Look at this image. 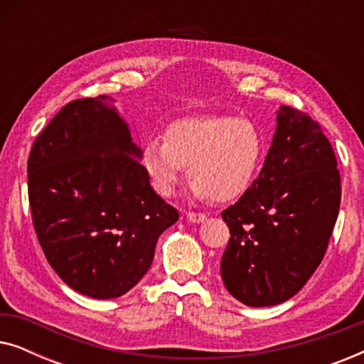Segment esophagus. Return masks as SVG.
I'll return each mask as SVG.
<instances>
[{"mask_svg": "<svg viewBox=\"0 0 364 364\" xmlns=\"http://www.w3.org/2000/svg\"><path fill=\"white\" fill-rule=\"evenodd\" d=\"M187 220H191L193 223H200L203 220H207V215L202 212H187Z\"/></svg>", "mask_w": 364, "mask_h": 364, "instance_id": "1", "label": "esophagus"}]
</instances>
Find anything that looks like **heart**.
Segmentation results:
<instances>
[{
    "instance_id": "heart-1",
    "label": "heart",
    "mask_w": 364,
    "mask_h": 364,
    "mask_svg": "<svg viewBox=\"0 0 364 364\" xmlns=\"http://www.w3.org/2000/svg\"><path fill=\"white\" fill-rule=\"evenodd\" d=\"M265 156L255 124L230 116L186 117L172 122L162 139L144 144L141 162L154 191L171 197L188 166L198 198L232 200L250 187Z\"/></svg>"
}]
</instances>
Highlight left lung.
Wrapping results in <instances>:
<instances>
[{
    "instance_id": "left-lung-1",
    "label": "left lung",
    "mask_w": 364,
    "mask_h": 364,
    "mask_svg": "<svg viewBox=\"0 0 364 364\" xmlns=\"http://www.w3.org/2000/svg\"><path fill=\"white\" fill-rule=\"evenodd\" d=\"M336 166L320 124L282 106L260 176L222 212L230 238L220 275L243 305L287 301L320 265L340 212Z\"/></svg>"
}]
</instances>
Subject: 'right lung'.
I'll list each match as a JSON object with an SVG mask.
<instances>
[{
	"instance_id": "obj_1",
	"label": "right lung",
	"mask_w": 364,
	"mask_h": 364,
	"mask_svg": "<svg viewBox=\"0 0 364 364\" xmlns=\"http://www.w3.org/2000/svg\"><path fill=\"white\" fill-rule=\"evenodd\" d=\"M134 157L141 149L109 96L68 102L29 152L39 245L61 280L82 295L127 293L151 268L159 235L178 220Z\"/></svg>"
}]
</instances>
